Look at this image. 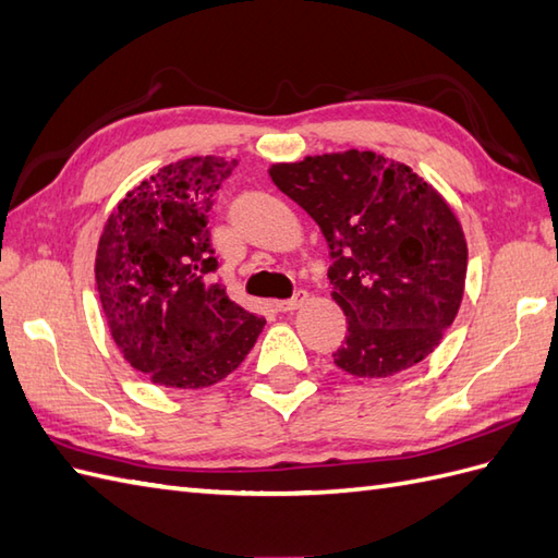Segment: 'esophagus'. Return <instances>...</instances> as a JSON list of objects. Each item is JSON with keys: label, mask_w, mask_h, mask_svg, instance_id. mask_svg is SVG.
<instances>
[{"label": "esophagus", "mask_w": 558, "mask_h": 558, "mask_svg": "<svg viewBox=\"0 0 558 558\" xmlns=\"http://www.w3.org/2000/svg\"><path fill=\"white\" fill-rule=\"evenodd\" d=\"M305 301H307V291H295V295L291 298V301H279L277 310L279 312H293L298 307H303Z\"/></svg>", "instance_id": "34e87169"}]
</instances>
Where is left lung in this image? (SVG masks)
I'll return each mask as SVG.
<instances>
[{
    "instance_id": "8db88e82",
    "label": "left lung",
    "mask_w": 558,
    "mask_h": 558,
    "mask_svg": "<svg viewBox=\"0 0 558 558\" xmlns=\"http://www.w3.org/2000/svg\"><path fill=\"white\" fill-rule=\"evenodd\" d=\"M269 177L329 243L331 295L348 319L336 366L386 378L428 357L466 281V239L447 201L404 162L355 148L277 162Z\"/></svg>"
}]
</instances>
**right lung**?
<instances>
[{"instance_id": "1", "label": "right lung", "mask_w": 558, "mask_h": 558, "mask_svg": "<svg viewBox=\"0 0 558 558\" xmlns=\"http://www.w3.org/2000/svg\"><path fill=\"white\" fill-rule=\"evenodd\" d=\"M236 160L170 162L108 215L97 248V289L113 341L134 369L166 388H208L232 374L265 319L229 298L208 213Z\"/></svg>"}]
</instances>
